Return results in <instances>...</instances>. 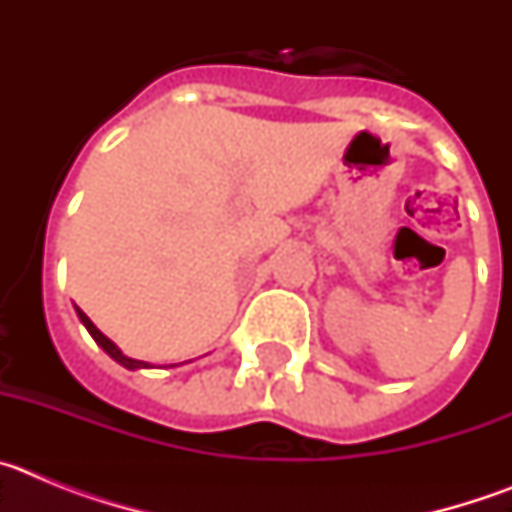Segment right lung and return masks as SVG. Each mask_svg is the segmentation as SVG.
Wrapping results in <instances>:
<instances>
[{"instance_id": "add662e5", "label": "right lung", "mask_w": 512, "mask_h": 512, "mask_svg": "<svg viewBox=\"0 0 512 512\" xmlns=\"http://www.w3.org/2000/svg\"><path fill=\"white\" fill-rule=\"evenodd\" d=\"M76 315H79V320H81V323H84V328L89 330V336H92L94 341H97V346H102V351H104V354H107V356H112V359H115L117 364H122V366H125V369H130V372H135V369H148V366H151V364H148V361L130 359V356H125V354H122L120 348H117L115 343L110 341V338L104 336L102 330H99L97 325H94L92 320H89L87 315H84V312L79 310V307H76Z\"/></svg>"}]
</instances>
